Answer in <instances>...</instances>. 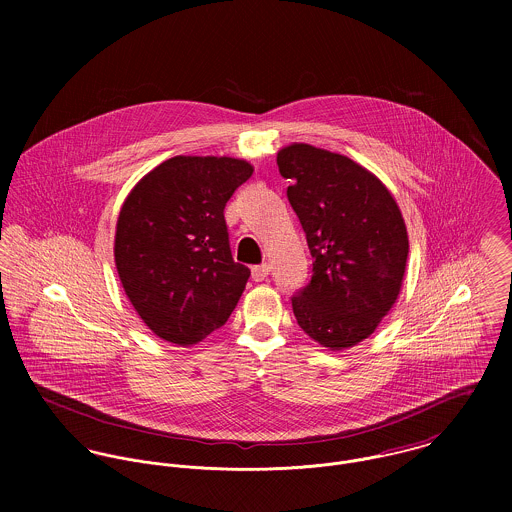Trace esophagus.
Returning <instances> with one entry per match:
<instances>
[{
  "instance_id": "34e87169",
  "label": "esophagus",
  "mask_w": 512,
  "mask_h": 512,
  "mask_svg": "<svg viewBox=\"0 0 512 512\" xmlns=\"http://www.w3.org/2000/svg\"><path fill=\"white\" fill-rule=\"evenodd\" d=\"M270 274V266L268 264H260V266H254L252 268V280L254 282H264Z\"/></svg>"
}]
</instances>
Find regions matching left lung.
<instances>
[{
	"label": "left lung",
	"instance_id": "1",
	"mask_svg": "<svg viewBox=\"0 0 512 512\" xmlns=\"http://www.w3.org/2000/svg\"><path fill=\"white\" fill-rule=\"evenodd\" d=\"M278 167L313 258L311 282L292 297L297 325L331 351L355 347L402 288V213L384 183L347 155L292 144L278 151Z\"/></svg>",
	"mask_w": 512,
	"mask_h": 512
}]
</instances>
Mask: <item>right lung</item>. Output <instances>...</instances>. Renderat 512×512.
Listing matches in <instances>:
<instances>
[{
    "label": "right lung",
    "mask_w": 512,
    "mask_h": 512,
    "mask_svg": "<svg viewBox=\"0 0 512 512\" xmlns=\"http://www.w3.org/2000/svg\"><path fill=\"white\" fill-rule=\"evenodd\" d=\"M252 171L244 159L177 155L126 197L114 260L124 292L159 339L195 345L236 307L250 270L232 260L224 207Z\"/></svg>",
    "instance_id": "right-lung-1"
}]
</instances>
